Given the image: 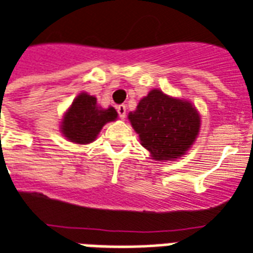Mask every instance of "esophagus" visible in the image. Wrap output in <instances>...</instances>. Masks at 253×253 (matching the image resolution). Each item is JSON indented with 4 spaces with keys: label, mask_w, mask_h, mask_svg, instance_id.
Returning <instances> with one entry per match:
<instances>
[{
    "label": "esophagus",
    "mask_w": 253,
    "mask_h": 253,
    "mask_svg": "<svg viewBox=\"0 0 253 253\" xmlns=\"http://www.w3.org/2000/svg\"><path fill=\"white\" fill-rule=\"evenodd\" d=\"M116 109H117V113H119L120 119H124L125 115H126V106L119 105L117 108H116Z\"/></svg>",
    "instance_id": "1"
}]
</instances>
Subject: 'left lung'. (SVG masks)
<instances>
[{"instance_id": "1", "label": "left lung", "mask_w": 253, "mask_h": 253, "mask_svg": "<svg viewBox=\"0 0 253 253\" xmlns=\"http://www.w3.org/2000/svg\"><path fill=\"white\" fill-rule=\"evenodd\" d=\"M141 145L156 161L185 155L200 130V115L192 102L153 89L128 116Z\"/></svg>"}]
</instances>
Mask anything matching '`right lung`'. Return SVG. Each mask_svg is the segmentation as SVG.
<instances>
[{"label":"right lung","mask_w":253,"mask_h":253,"mask_svg":"<svg viewBox=\"0 0 253 253\" xmlns=\"http://www.w3.org/2000/svg\"><path fill=\"white\" fill-rule=\"evenodd\" d=\"M117 119L115 108L102 109L97 98L88 93H80L64 115L61 133L76 144H89L96 140L106 123Z\"/></svg>","instance_id":"add662e5"}]
</instances>
